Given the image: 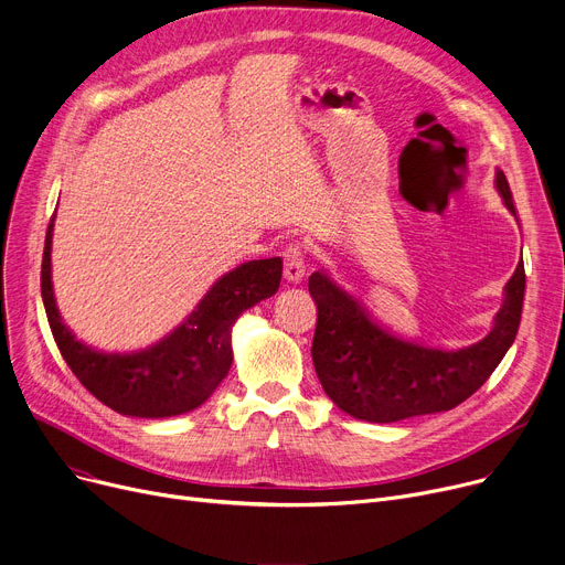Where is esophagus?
Returning <instances> with one entry per match:
<instances>
[{
	"label": "esophagus",
	"mask_w": 565,
	"mask_h": 565,
	"mask_svg": "<svg viewBox=\"0 0 565 565\" xmlns=\"http://www.w3.org/2000/svg\"><path fill=\"white\" fill-rule=\"evenodd\" d=\"M307 275L305 252L299 245H288L284 252V279L290 284H299Z\"/></svg>",
	"instance_id": "esophagus-1"
}]
</instances>
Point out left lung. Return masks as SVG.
I'll return each mask as SVG.
<instances>
[{"mask_svg": "<svg viewBox=\"0 0 565 565\" xmlns=\"http://www.w3.org/2000/svg\"><path fill=\"white\" fill-rule=\"evenodd\" d=\"M495 188L518 220L502 170H495ZM309 292L318 307L311 356L329 399L356 420L397 423L455 408L491 377L520 327L524 266L520 258L504 286L493 331L461 350H440L391 333L324 268L309 277Z\"/></svg>", "mask_w": 565, "mask_h": 565, "instance_id": "obj_1", "label": "left lung"}]
</instances>
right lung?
<instances>
[{"label": "right lung", "instance_id": "right-lung-1", "mask_svg": "<svg viewBox=\"0 0 565 565\" xmlns=\"http://www.w3.org/2000/svg\"><path fill=\"white\" fill-rule=\"evenodd\" d=\"M52 236H45L41 292L54 341L70 370L102 404L131 418H172L202 406L234 361L236 320L277 292L281 258L241 263L224 273L170 333L131 352H104L82 343L61 320L52 288Z\"/></svg>", "mask_w": 565, "mask_h": 565}]
</instances>
